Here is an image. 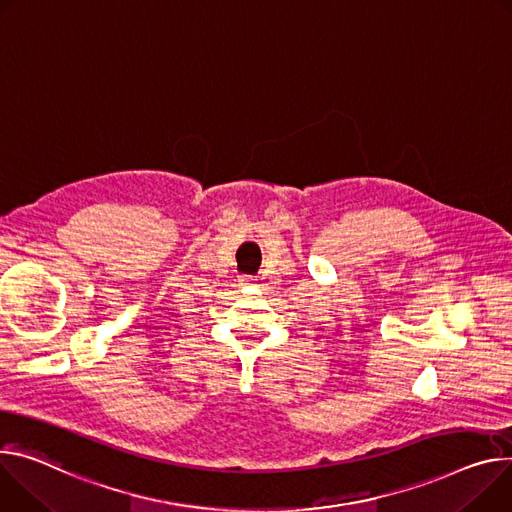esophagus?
I'll list each match as a JSON object with an SVG mask.
<instances>
[{
	"label": "esophagus",
	"mask_w": 512,
	"mask_h": 512,
	"mask_svg": "<svg viewBox=\"0 0 512 512\" xmlns=\"http://www.w3.org/2000/svg\"><path fill=\"white\" fill-rule=\"evenodd\" d=\"M241 286L253 288V286H255V280H253V277H241Z\"/></svg>",
	"instance_id": "obj_1"
}]
</instances>
